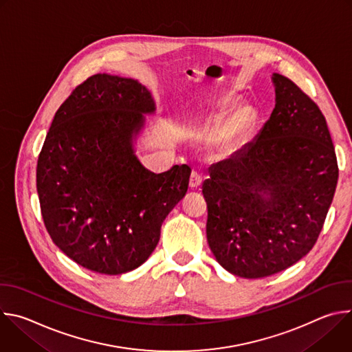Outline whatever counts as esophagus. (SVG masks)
<instances>
[{
	"mask_svg": "<svg viewBox=\"0 0 352 352\" xmlns=\"http://www.w3.org/2000/svg\"><path fill=\"white\" fill-rule=\"evenodd\" d=\"M200 185H202V175H200V173H197V171H192L190 177H189V186L196 189Z\"/></svg>",
	"mask_w": 352,
	"mask_h": 352,
	"instance_id": "1",
	"label": "esophagus"
}]
</instances>
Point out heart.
I'll use <instances>...</instances> for the list:
<instances>
[{
	"label": "heart",
	"instance_id": "obj_1",
	"mask_svg": "<svg viewBox=\"0 0 352 352\" xmlns=\"http://www.w3.org/2000/svg\"><path fill=\"white\" fill-rule=\"evenodd\" d=\"M254 113L249 109H239L226 121L223 126V138L230 142L245 138L254 125Z\"/></svg>",
	"mask_w": 352,
	"mask_h": 352
}]
</instances>
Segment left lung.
I'll return each mask as SVG.
<instances>
[{"label":"left lung","mask_w":352,"mask_h":352,"mask_svg":"<svg viewBox=\"0 0 352 352\" xmlns=\"http://www.w3.org/2000/svg\"><path fill=\"white\" fill-rule=\"evenodd\" d=\"M273 82L276 107L261 133L213 164L202 186L212 252L226 270L245 278L276 274L309 252L338 179L318 104L291 79L274 74Z\"/></svg>","instance_id":"left-lung-1"}]
</instances>
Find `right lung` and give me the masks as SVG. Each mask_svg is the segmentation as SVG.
<instances>
[{
  "label": "right lung",
  "instance_id": "1",
  "mask_svg": "<svg viewBox=\"0 0 352 352\" xmlns=\"http://www.w3.org/2000/svg\"><path fill=\"white\" fill-rule=\"evenodd\" d=\"M153 111L136 80L96 74L72 90L47 132L36 170L41 216L53 242L85 269L139 267L188 190L189 166L153 174L135 156L143 114Z\"/></svg>",
  "mask_w": 352,
  "mask_h": 352
}]
</instances>
